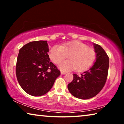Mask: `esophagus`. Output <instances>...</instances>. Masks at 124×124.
Listing matches in <instances>:
<instances>
[{
  "mask_svg": "<svg viewBox=\"0 0 124 124\" xmlns=\"http://www.w3.org/2000/svg\"><path fill=\"white\" fill-rule=\"evenodd\" d=\"M67 73V72H64V71H61V74H65Z\"/></svg>",
  "mask_w": 124,
  "mask_h": 124,
  "instance_id": "34e87169",
  "label": "esophagus"
}]
</instances>
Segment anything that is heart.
<instances>
[{
    "mask_svg": "<svg viewBox=\"0 0 124 124\" xmlns=\"http://www.w3.org/2000/svg\"><path fill=\"white\" fill-rule=\"evenodd\" d=\"M69 54V60L59 63L58 67L62 71L76 69L78 72L87 70L95 60L96 54L94 50L79 41H72L55 45L51 49L49 56L54 63L57 64Z\"/></svg>",
    "mask_w": 124,
    "mask_h": 124,
    "instance_id": "obj_1",
    "label": "heart"
}]
</instances>
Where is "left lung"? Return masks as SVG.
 Returning <instances> with one entry per match:
<instances>
[{"label": "left lung", "instance_id": "8db88e82", "mask_svg": "<svg viewBox=\"0 0 124 124\" xmlns=\"http://www.w3.org/2000/svg\"><path fill=\"white\" fill-rule=\"evenodd\" d=\"M96 61L89 70L80 76L73 74V79L68 89L74 97L88 99L96 95L106 84L109 68V57L102 47L93 43Z\"/></svg>", "mask_w": 124, "mask_h": 124}]
</instances>
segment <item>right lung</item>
Segmentation results:
<instances>
[{
	"instance_id": "1",
	"label": "right lung",
	"mask_w": 124,
	"mask_h": 124,
	"mask_svg": "<svg viewBox=\"0 0 124 124\" xmlns=\"http://www.w3.org/2000/svg\"><path fill=\"white\" fill-rule=\"evenodd\" d=\"M46 40L31 42L20 48L16 68L17 79L23 90L30 95H43L50 90L60 75L50 62Z\"/></svg>"
}]
</instances>
